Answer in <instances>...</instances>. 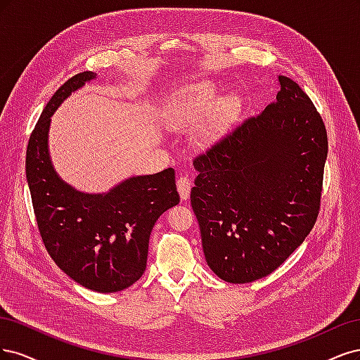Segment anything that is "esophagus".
<instances>
[{
  "label": "esophagus",
  "instance_id": "34e87169",
  "mask_svg": "<svg viewBox=\"0 0 360 360\" xmlns=\"http://www.w3.org/2000/svg\"><path fill=\"white\" fill-rule=\"evenodd\" d=\"M176 187H178L181 199L187 200L190 197V190H191V181L188 179V176H179L176 181Z\"/></svg>",
  "mask_w": 360,
  "mask_h": 360
}]
</instances>
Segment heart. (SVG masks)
<instances>
[{"mask_svg":"<svg viewBox=\"0 0 360 360\" xmlns=\"http://www.w3.org/2000/svg\"><path fill=\"white\" fill-rule=\"evenodd\" d=\"M218 97L217 86L211 80H200V82L190 84L181 88L173 96L167 115L172 122L187 124L200 117L203 112L210 109ZM235 108V101L229 98L224 103V109L230 110Z\"/></svg>","mask_w":360,"mask_h":360,"instance_id":"heart-1","label":"heart"}]
</instances>
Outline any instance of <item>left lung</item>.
<instances>
[{
    "instance_id": "obj_1",
    "label": "left lung",
    "mask_w": 360,
    "mask_h": 360,
    "mask_svg": "<svg viewBox=\"0 0 360 360\" xmlns=\"http://www.w3.org/2000/svg\"><path fill=\"white\" fill-rule=\"evenodd\" d=\"M276 101L193 160L191 206L207 266L243 284L281 266L314 227L326 127L296 82L278 77Z\"/></svg>"
}]
</instances>
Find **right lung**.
Returning a JSON list of instances; mask_svg holds the SVG:
<instances>
[{
  "mask_svg": "<svg viewBox=\"0 0 360 360\" xmlns=\"http://www.w3.org/2000/svg\"><path fill=\"white\" fill-rule=\"evenodd\" d=\"M92 72L70 77L46 104L27 146V181L41 240L68 276L100 293L121 292L146 268L150 230L158 217L179 203L172 167L134 176L108 194L73 190L55 173L48 153L52 113Z\"/></svg>",
  "mask_w": 360,
  "mask_h": 360,
  "instance_id": "add662e5",
  "label": "right lung"
}]
</instances>
